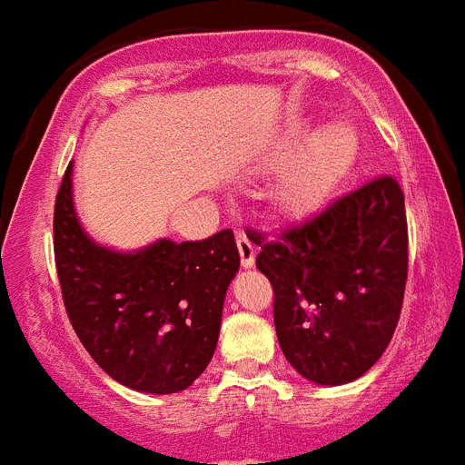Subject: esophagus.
Instances as JSON below:
<instances>
[{"label": "esophagus", "instance_id": "34e87169", "mask_svg": "<svg viewBox=\"0 0 465 465\" xmlns=\"http://www.w3.org/2000/svg\"><path fill=\"white\" fill-rule=\"evenodd\" d=\"M237 249H240L242 268H252L253 261H256V244H253L244 232H240V235H237Z\"/></svg>", "mask_w": 465, "mask_h": 465}]
</instances>
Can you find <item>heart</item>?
Here are the masks:
<instances>
[{"instance_id":"1","label":"heart","mask_w":465,"mask_h":465,"mask_svg":"<svg viewBox=\"0 0 465 465\" xmlns=\"http://www.w3.org/2000/svg\"><path fill=\"white\" fill-rule=\"evenodd\" d=\"M302 145L306 146L305 152L302 151ZM359 149V133L349 123H331L314 137L305 130L291 137L274 158L279 170L292 167L274 193L279 213L300 219L322 207L323 200L351 172Z\"/></svg>"}]
</instances>
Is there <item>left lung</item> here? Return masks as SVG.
Listing matches in <instances>:
<instances>
[{
  "instance_id": "left-lung-1",
  "label": "left lung",
  "mask_w": 465,
  "mask_h": 465,
  "mask_svg": "<svg viewBox=\"0 0 465 465\" xmlns=\"http://www.w3.org/2000/svg\"><path fill=\"white\" fill-rule=\"evenodd\" d=\"M256 268L274 291L283 356L314 384L359 380L393 338L408 282L405 197L393 176H377L323 212L253 232Z\"/></svg>"
}]
</instances>
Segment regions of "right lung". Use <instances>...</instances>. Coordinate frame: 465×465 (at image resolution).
<instances>
[{
    "label": "right lung",
    "instance_id": "obj_1",
    "mask_svg": "<svg viewBox=\"0 0 465 465\" xmlns=\"http://www.w3.org/2000/svg\"><path fill=\"white\" fill-rule=\"evenodd\" d=\"M53 249L69 322L106 375L158 396L203 375L219 342L225 291L240 270L232 230L111 252L76 219L69 163L55 197Z\"/></svg>",
    "mask_w": 465,
    "mask_h": 465
}]
</instances>
